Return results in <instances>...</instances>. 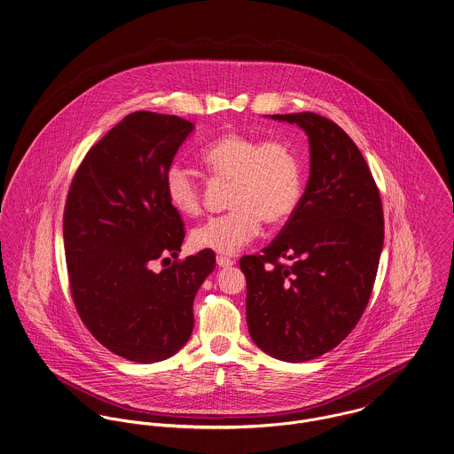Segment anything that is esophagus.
Listing matches in <instances>:
<instances>
[{
	"label": "esophagus",
	"mask_w": 454,
	"mask_h": 454,
	"mask_svg": "<svg viewBox=\"0 0 454 454\" xmlns=\"http://www.w3.org/2000/svg\"><path fill=\"white\" fill-rule=\"evenodd\" d=\"M234 263H236V260L231 258V256H223V254L216 256V265L218 267H232Z\"/></svg>",
	"instance_id": "esophagus-1"
}]
</instances>
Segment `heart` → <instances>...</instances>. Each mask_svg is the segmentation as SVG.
Wrapping results in <instances>:
<instances>
[{"mask_svg": "<svg viewBox=\"0 0 454 454\" xmlns=\"http://www.w3.org/2000/svg\"><path fill=\"white\" fill-rule=\"evenodd\" d=\"M200 158L213 176L232 179V210L212 216L192 231L191 242L198 249L232 256L260 236L263 220L269 225L286 223L301 203V158L287 141L225 132L205 145ZM165 192L181 215L201 212L203 191L191 168L170 165L165 172Z\"/></svg>", "mask_w": 454, "mask_h": 454, "instance_id": "heart-1", "label": "heart"}]
</instances>
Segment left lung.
Here are the masks:
<instances>
[{"mask_svg":"<svg viewBox=\"0 0 454 454\" xmlns=\"http://www.w3.org/2000/svg\"><path fill=\"white\" fill-rule=\"evenodd\" d=\"M270 117L306 132L309 179L278 236L262 254L239 260L246 318L251 339L267 355L308 362L333 349L360 322L384 246V212L362 153L337 123L313 112Z\"/></svg>","mask_w":454,"mask_h":454,"instance_id":"left-lung-1","label":"left lung"}]
</instances>
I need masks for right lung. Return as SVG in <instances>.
Segmentation results:
<instances>
[{
  "mask_svg": "<svg viewBox=\"0 0 454 454\" xmlns=\"http://www.w3.org/2000/svg\"><path fill=\"white\" fill-rule=\"evenodd\" d=\"M194 123L134 112L81 161L65 203L63 244L68 287L88 331L125 360L161 362L194 327L192 302L215 269L203 249L170 262L185 236L165 192V172Z\"/></svg>",
  "mask_w": 454,
  "mask_h": 454,
  "instance_id": "right-lung-1",
  "label": "right lung"
}]
</instances>
